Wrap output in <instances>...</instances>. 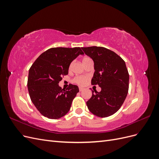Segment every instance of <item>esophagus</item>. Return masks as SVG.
Instances as JSON below:
<instances>
[{
	"label": "esophagus",
	"mask_w": 159,
	"mask_h": 159,
	"mask_svg": "<svg viewBox=\"0 0 159 159\" xmlns=\"http://www.w3.org/2000/svg\"><path fill=\"white\" fill-rule=\"evenodd\" d=\"M79 90H80V91H82L84 90V88H79Z\"/></svg>",
	"instance_id": "34e87169"
}]
</instances>
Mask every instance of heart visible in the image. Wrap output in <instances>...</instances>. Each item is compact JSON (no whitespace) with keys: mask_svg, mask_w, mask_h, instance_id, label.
I'll return each mask as SVG.
<instances>
[{"mask_svg":"<svg viewBox=\"0 0 159 159\" xmlns=\"http://www.w3.org/2000/svg\"><path fill=\"white\" fill-rule=\"evenodd\" d=\"M91 60L90 57H84L82 61L83 64L85 63L86 61H88V60ZM71 68V64L70 66V70ZM89 80V77L88 76H85V75H80V76H75V78L73 79V82H74L75 84H78L79 85H84L85 84V83L87 82L88 80Z\"/></svg>","mask_w":159,"mask_h":159,"instance_id":"heart-1","label":"heart"}]
</instances>
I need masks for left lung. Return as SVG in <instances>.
<instances>
[{"instance_id":"8db88e82","label":"left lung","mask_w":159,"mask_h":159,"mask_svg":"<svg viewBox=\"0 0 159 159\" xmlns=\"http://www.w3.org/2000/svg\"><path fill=\"white\" fill-rule=\"evenodd\" d=\"M94 61L95 73L91 85H98L100 92L92 91L86 102L90 111L96 116L107 117L121 107L129 90V75L125 62L116 53L104 47L81 48Z\"/></svg>"}]
</instances>
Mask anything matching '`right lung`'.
Wrapping results in <instances>:
<instances>
[{"mask_svg": "<svg viewBox=\"0 0 159 159\" xmlns=\"http://www.w3.org/2000/svg\"><path fill=\"white\" fill-rule=\"evenodd\" d=\"M80 54H84L80 47L52 48L43 52L30 67L28 93L33 104L44 117L59 119L70 109L79 88L70 84L65 90L58 84L62 77L68 74L71 62Z\"/></svg>", "mask_w": 159, "mask_h": 159, "instance_id": "1", "label": "right lung"}]
</instances>
